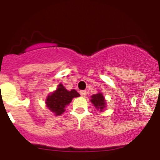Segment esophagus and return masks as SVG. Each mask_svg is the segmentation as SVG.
I'll return each mask as SVG.
<instances>
[{
  "mask_svg": "<svg viewBox=\"0 0 160 160\" xmlns=\"http://www.w3.org/2000/svg\"><path fill=\"white\" fill-rule=\"evenodd\" d=\"M86 92H87L86 91H80V94H81V96H83V97H85V96H86V94H87Z\"/></svg>",
  "mask_w": 160,
  "mask_h": 160,
  "instance_id": "esophagus-1",
  "label": "esophagus"
}]
</instances>
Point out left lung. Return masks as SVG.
Here are the masks:
<instances>
[{"instance_id": "left-lung-1", "label": "left lung", "mask_w": 160, "mask_h": 160, "mask_svg": "<svg viewBox=\"0 0 160 160\" xmlns=\"http://www.w3.org/2000/svg\"><path fill=\"white\" fill-rule=\"evenodd\" d=\"M91 102L93 104L96 110H99L100 111H103L104 109L107 107V101L103 94L99 92L96 94L92 95L91 96Z\"/></svg>"}]
</instances>
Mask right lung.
<instances>
[{
    "label": "right lung",
    "instance_id": "add662e5",
    "mask_svg": "<svg viewBox=\"0 0 160 160\" xmlns=\"http://www.w3.org/2000/svg\"><path fill=\"white\" fill-rule=\"evenodd\" d=\"M78 96H80V94L76 90L68 91L60 83L57 89L47 96L46 106L55 116H59L65 111V107L72 102V99Z\"/></svg>",
    "mask_w": 160,
    "mask_h": 160
}]
</instances>
